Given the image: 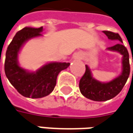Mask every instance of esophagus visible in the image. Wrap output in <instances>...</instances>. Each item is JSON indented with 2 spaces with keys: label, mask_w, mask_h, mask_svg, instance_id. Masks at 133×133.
<instances>
[{
  "label": "esophagus",
  "mask_w": 133,
  "mask_h": 133,
  "mask_svg": "<svg viewBox=\"0 0 133 133\" xmlns=\"http://www.w3.org/2000/svg\"><path fill=\"white\" fill-rule=\"evenodd\" d=\"M74 57L76 58V59H81L82 57H81V55L80 54H76L75 55H74Z\"/></svg>",
  "instance_id": "1"
}]
</instances>
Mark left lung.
<instances>
[{
	"label": "left lung",
	"mask_w": 133,
	"mask_h": 133,
	"mask_svg": "<svg viewBox=\"0 0 133 133\" xmlns=\"http://www.w3.org/2000/svg\"><path fill=\"white\" fill-rule=\"evenodd\" d=\"M103 33L111 40H118L121 43L109 47L107 49L117 51L123 55L122 59V72L118 77L109 82L103 83L96 80L92 76L91 72L88 65H85V72L79 82V89L82 94L86 98L94 101L103 102L116 96L123 89L127 82L130 72L129 53L127 48L122 44V39L117 33L104 30ZM133 62V59H132ZM133 76V71H132Z\"/></svg>",
	"instance_id": "8db88e82"
}]
</instances>
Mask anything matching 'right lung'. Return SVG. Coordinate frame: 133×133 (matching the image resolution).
Returning a JSON list of instances; mask_svg holds the SVG:
<instances>
[{"label": "right lung", "mask_w": 133, "mask_h": 133, "mask_svg": "<svg viewBox=\"0 0 133 133\" xmlns=\"http://www.w3.org/2000/svg\"><path fill=\"white\" fill-rule=\"evenodd\" d=\"M43 30L39 28H24L17 32L9 45L4 63L6 76L22 96L29 98H42L51 94L56 85L59 72L66 69L70 63H49L36 72H29L22 68L18 62V55L24 44L31 38L40 37Z\"/></svg>", "instance_id": "obj_1"}]
</instances>
